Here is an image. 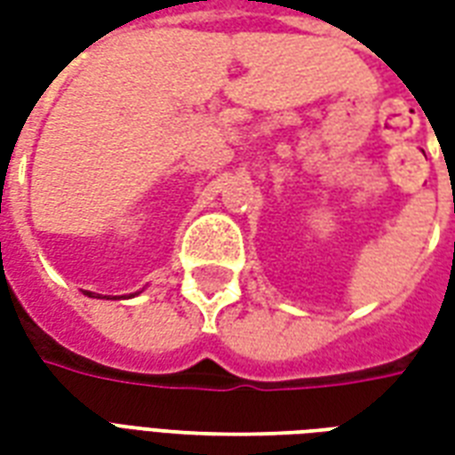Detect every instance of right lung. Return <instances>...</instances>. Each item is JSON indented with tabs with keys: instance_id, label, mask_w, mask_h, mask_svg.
<instances>
[{
	"instance_id": "right-lung-1",
	"label": "right lung",
	"mask_w": 455,
	"mask_h": 455,
	"mask_svg": "<svg viewBox=\"0 0 455 455\" xmlns=\"http://www.w3.org/2000/svg\"><path fill=\"white\" fill-rule=\"evenodd\" d=\"M90 297H92V295H90Z\"/></svg>"
}]
</instances>
